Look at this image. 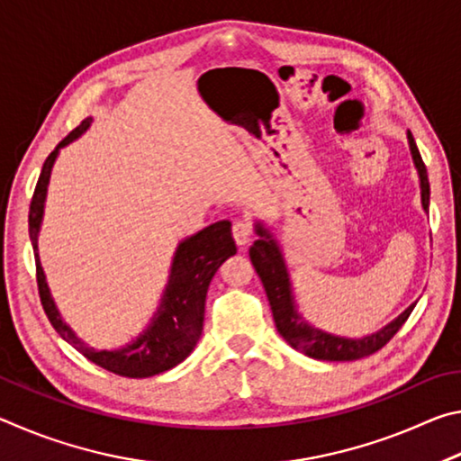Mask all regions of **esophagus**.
Returning a JSON list of instances; mask_svg holds the SVG:
<instances>
[{
  "label": "esophagus",
  "mask_w": 461,
  "mask_h": 461,
  "mask_svg": "<svg viewBox=\"0 0 461 461\" xmlns=\"http://www.w3.org/2000/svg\"><path fill=\"white\" fill-rule=\"evenodd\" d=\"M231 231H233V240H236V244L246 246V244H249V240H252V236H254V225L248 220H238L236 223H233Z\"/></svg>",
  "instance_id": "1"
}]
</instances>
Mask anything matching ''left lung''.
<instances>
[{
	"label": "left lung",
	"mask_w": 461,
	"mask_h": 461,
	"mask_svg": "<svg viewBox=\"0 0 461 461\" xmlns=\"http://www.w3.org/2000/svg\"><path fill=\"white\" fill-rule=\"evenodd\" d=\"M409 144L412 152V160L419 170L420 178V197H423V207L429 209V178L425 162L420 158L419 148L415 144V138L409 131ZM260 240L254 241V246L249 248V260H252L256 272L264 285V291L270 301L272 317H275L276 330L283 338L291 343L294 349H299L309 357L315 360H327V362H352L362 360L366 356L376 354L386 343L394 338V333L401 330L407 321L409 315L412 313L415 305H411L402 315L394 319L393 323H388L384 330L378 333H372L368 338L362 339H348L338 338V335L325 333L321 330L307 325L303 321V317L294 311L293 294H291V283H288L286 267L283 262V254L276 246V241L272 240L267 230H262L258 225Z\"/></svg>",
	"instance_id": "8db88e82"
}]
</instances>
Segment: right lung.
Instances as JSON below:
<instances>
[{"label": "right lung", "mask_w": 461, "mask_h": 461, "mask_svg": "<svg viewBox=\"0 0 461 461\" xmlns=\"http://www.w3.org/2000/svg\"><path fill=\"white\" fill-rule=\"evenodd\" d=\"M87 128L89 120H83L49 154V158L44 160L42 173L38 176L32 203H30L28 225L30 240H32L34 246L38 294H41L44 313L49 317L54 330H57V333L62 339L71 343L75 349H79L87 360L101 366L107 372L118 374V376L148 378L154 376V374L175 368L197 346L203 330V315H205V296L209 283L215 276L217 268L230 256L236 254V241L231 238V223L228 220L209 225V228L194 233L189 240H185L175 254L168 286L165 296H162L158 313H156L152 325L134 343H130V346L122 349H115V352H107V349H99L97 352V349L85 346L68 330V325L62 323L59 311L50 299L41 260H38V230H41L46 186H49L50 170L54 160H57V154L62 146L73 142Z\"/></svg>", "instance_id": "obj_1"}]
</instances>
